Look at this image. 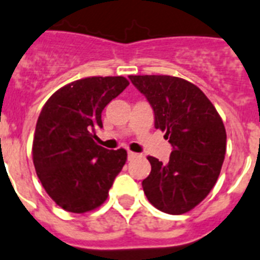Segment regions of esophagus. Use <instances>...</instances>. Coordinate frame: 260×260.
<instances>
[{"label":"esophagus","mask_w":260,"mask_h":260,"mask_svg":"<svg viewBox=\"0 0 260 260\" xmlns=\"http://www.w3.org/2000/svg\"><path fill=\"white\" fill-rule=\"evenodd\" d=\"M137 155H139V154H137V153L131 152V150H129V152H128V159H133V158H136Z\"/></svg>","instance_id":"1"}]
</instances>
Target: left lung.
<instances>
[{
    "label": "left lung",
    "mask_w": 260,
    "mask_h": 260,
    "mask_svg": "<svg viewBox=\"0 0 260 260\" xmlns=\"http://www.w3.org/2000/svg\"><path fill=\"white\" fill-rule=\"evenodd\" d=\"M154 111V127L173 145L168 164L157 158L143 180L155 208L182 214L202 203L217 182L226 152V131L220 115L193 83L171 76H129Z\"/></svg>",
    "instance_id": "8db88e82"
}]
</instances>
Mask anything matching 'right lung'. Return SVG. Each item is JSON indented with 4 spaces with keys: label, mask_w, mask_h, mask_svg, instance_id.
I'll list each match as a JSON object with an SVG mask.
<instances>
[{
    "label": "right lung",
    "mask_w": 260,
    "mask_h": 260,
    "mask_svg": "<svg viewBox=\"0 0 260 260\" xmlns=\"http://www.w3.org/2000/svg\"><path fill=\"white\" fill-rule=\"evenodd\" d=\"M129 85L127 78L87 77L58 89L43 106L35 128L32 159L49 198L62 209L85 213L106 202L127 150L94 141L102 111Z\"/></svg>",
    "instance_id": "right-lung-1"
}]
</instances>
